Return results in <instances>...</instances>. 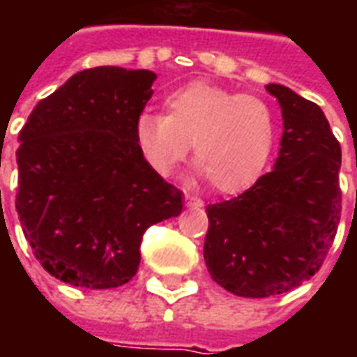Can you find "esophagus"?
Here are the masks:
<instances>
[{"mask_svg": "<svg viewBox=\"0 0 357 357\" xmlns=\"http://www.w3.org/2000/svg\"><path fill=\"white\" fill-rule=\"evenodd\" d=\"M185 206H189V208H201L202 201L201 199H197V197H191V195L185 193Z\"/></svg>", "mask_w": 357, "mask_h": 357, "instance_id": "obj_1", "label": "esophagus"}]
</instances>
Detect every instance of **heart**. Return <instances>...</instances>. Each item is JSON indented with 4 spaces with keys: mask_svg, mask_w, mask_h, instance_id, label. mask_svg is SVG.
<instances>
[{
    "mask_svg": "<svg viewBox=\"0 0 357 357\" xmlns=\"http://www.w3.org/2000/svg\"><path fill=\"white\" fill-rule=\"evenodd\" d=\"M275 114L256 95L191 82L164 99L162 114L145 112L135 141L149 166L168 178L193 145L195 176L214 191L235 195L260 179L275 145Z\"/></svg>",
    "mask_w": 357,
    "mask_h": 357,
    "instance_id": "1",
    "label": "heart"
}]
</instances>
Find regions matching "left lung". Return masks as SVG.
Segmentation results:
<instances>
[{"mask_svg":"<svg viewBox=\"0 0 357 357\" xmlns=\"http://www.w3.org/2000/svg\"><path fill=\"white\" fill-rule=\"evenodd\" d=\"M281 107L273 170L231 201L206 208L204 262L225 291L283 294L315 275L340 220V145L323 110L291 88L266 86Z\"/></svg>","mask_w":357,"mask_h":357,"instance_id":"obj_1","label":"left lung"}]
</instances>
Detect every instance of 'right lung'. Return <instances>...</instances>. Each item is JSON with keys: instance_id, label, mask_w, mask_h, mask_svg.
Masks as SVG:
<instances>
[{"instance_id": "add662e5", "label": "right lung", "mask_w": 357, "mask_h": 357, "mask_svg": "<svg viewBox=\"0 0 357 357\" xmlns=\"http://www.w3.org/2000/svg\"><path fill=\"white\" fill-rule=\"evenodd\" d=\"M155 80L153 70H82L20 130L15 206L38 262L63 283L95 291L128 283L145 229L181 214V191L135 141Z\"/></svg>"}]
</instances>
